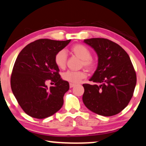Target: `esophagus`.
Masks as SVG:
<instances>
[{"label": "esophagus", "instance_id": "esophagus-1", "mask_svg": "<svg viewBox=\"0 0 146 146\" xmlns=\"http://www.w3.org/2000/svg\"><path fill=\"white\" fill-rule=\"evenodd\" d=\"M69 86H70V88H73V87L75 86V84L70 83V84H69Z\"/></svg>", "mask_w": 146, "mask_h": 146}]
</instances>
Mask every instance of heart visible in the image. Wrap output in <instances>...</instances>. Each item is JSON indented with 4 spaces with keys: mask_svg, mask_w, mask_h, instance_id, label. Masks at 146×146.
<instances>
[{
    "mask_svg": "<svg viewBox=\"0 0 146 146\" xmlns=\"http://www.w3.org/2000/svg\"><path fill=\"white\" fill-rule=\"evenodd\" d=\"M72 53L82 60V65L87 69L91 70L94 67V62L90 58L91 52L88 47L83 45L77 44L72 47ZM55 63L58 67L64 68L66 66V54L65 51L61 50L56 54L55 56ZM86 75L84 71H68L62 74L63 80L70 82L71 84H77L80 82L81 80L85 78Z\"/></svg>",
    "mask_w": 146,
    "mask_h": 146,
    "instance_id": "heart-1",
    "label": "heart"
}]
</instances>
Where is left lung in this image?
Returning <instances> with one entry per match:
<instances>
[{"instance_id": "8db88e82", "label": "left lung", "mask_w": 146, "mask_h": 146, "mask_svg": "<svg viewBox=\"0 0 146 146\" xmlns=\"http://www.w3.org/2000/svg\"><path fill=\"white\" fill-rule=\"evenodd\" d=\"M97 54L98 65L90 80L83 84L82 100L94 113L111 116L122 111L132 98L137 77L129 56L117 43L103 38L84 39Z\"/></svg>"}]
</instances>
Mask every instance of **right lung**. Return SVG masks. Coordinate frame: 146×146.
Masks as SVG:
<instances>
[{
    "mask_svg": "<svg viewBox=\"0 0 146 146\" xmlns=\"http://www.w3.org/2000/svg\"><path fill=\"white\" fill-rule=\"evenodd\" d=\"M71 41L41 38L29 43L17 56L11 77L13 95L30 116L43 119L60 110L69 84L60 78L55 56ZM51 79L55 83L47 88Z\"/></svg>",
    "mask_w": 146,
    "mask_h": 146,
    "instance_id": "add662e5",
    "label": "right lung"
}]
</instances>
